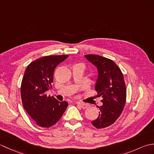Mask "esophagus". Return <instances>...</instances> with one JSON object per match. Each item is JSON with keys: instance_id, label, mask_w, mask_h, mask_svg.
Masks as SVG:
<instances>
[{"instance_id": "1", "label": "esophagus", "mask_w": 154, "mask_h": 154, "mask_svg": "<svg viewBox=\"0 0 154 154\" xmlns=\"http://www.w3.org/2000/svg\"><path fill=\"white\" fill-rule=\"evenodd\" d=\"M77 105L79 106L80 107L82 108V109H87V108L89 106V105H88L87 104H85V103H77Z\"/></svg>"}]
</instances>
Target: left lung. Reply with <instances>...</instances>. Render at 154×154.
Listing matches in <instances>:
<instances>
[{
    "label": "left lung",
    "mask_w": 154,
    "mask_h": 154,
    "mask_svg": "<svg viewBox=\"0 0 154 154\" xmlns=\"http://www.w3.org/2000/svg\"><path fill=\"white\" fill-rule=\"evenodd\" d=\"M85 57L97 68L94 89L98 96L103 97V105L99 107V115L91 123L97 128H104L115 122L125 105L126 91L123 74L110 59L93 54L85 55Z\"/></svg>",
    "instance_id": "left-lung-1"
}]
</instances>
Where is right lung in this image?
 I'll return each mask as SVG.
<instances>
[{"label": "right lung", "instance_id": "right-lung-1", "mask_svg": "<svg viewBox=\"0 0 154 154\" xmlns=\"http://www.w3.org/2000/svg\"><path fill=\"white\" fill-rule=\"evenodd\" d=\"M69 55H50L32 61L28 65L21 83V97L24 109L37 125L51 127L61 119L68 106L45 92L51 89L55 67Z\"/></svg>", "mask_w": 154, "mask_h": 154}]
</instances>
